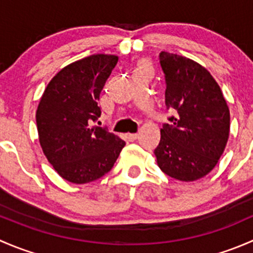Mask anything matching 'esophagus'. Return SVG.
I'll use <instances>...</instances> for the list:
<instances>
[{"instance_id":"1","label":"esophagus","mask_w":253,"mask_h":253,"mask_svg":"<svg viewBox=\"0 0 253 253\" xmlns=\"http://www.w3.org/2000/svg\"><path fill=\"white\" fill-rule=\"evenodd\" d=\"M138 133H128L127 134V138H128L129 141H136V139L138 138Z\"/></svg>"}]
</instances>
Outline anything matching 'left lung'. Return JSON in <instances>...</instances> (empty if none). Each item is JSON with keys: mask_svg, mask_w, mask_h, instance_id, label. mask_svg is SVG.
I'll use <instances>...</instances> for the list:
<instances>
[{"mask_svg": "<svg viewBox=\"0 0 253 253\" xmlns=\"http://www.w3.org/2000/svg\"><path fill=\"white\" fill-rule=\"evenodd\" d=\"M165 104L177 112L160 129L154 150L158 167L176 180H200L215 168L230 132V111L207 68L183 56L160 52Z\"/></svg>", "mask_w": 253, "mask_h": 253, "instance_id": "1", "label": "left lung"}]
</instances>
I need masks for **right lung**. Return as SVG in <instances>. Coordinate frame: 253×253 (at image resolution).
Wrapping results in <instances>:
<instances>
[{"label": "right lung", "mask_w": 253, "mask_h": 253, "mask_svg": "<svg viewBox=\"0 0 253 253\" xmlns=\"http://www.w3.org/2000/svg\"><path fill=\"white\" fill-rule=\"evenodd\" d=\"M116 55L96 53L70 63L48 82L37 109L39 142L55 171L68 182L88 183L108 174L125 143L103 127L99 96Z\"/></svg>", "instance_id": "add662e5"}]
</instances>
